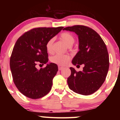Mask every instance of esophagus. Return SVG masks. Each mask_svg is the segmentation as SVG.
<instances>
[{
	"mask_svg": "<svg viewBox=\"0 0 120 120\" xmlns=\"http://www.w3.org/2000/svg\"><path fill=\"white\" fill-rule=\"evenodd\" d=\"M63 68H63V67H60V66H59V67H58V69H59V71H61Z\"/></svg>",
	"mask_w": 120,
	"mask_h": 120,
	"instance_id": "1",
	"label": "esophagus"
}]
</instances>
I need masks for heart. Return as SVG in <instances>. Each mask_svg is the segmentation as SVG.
I'll return each mask as SVG.
<instances>
[{"mask_svg":"<svg viewBox=\"0 0 120 120\" xmlns=\"http://www.w3.org/2000/svg\"><path fill=\"white\" fill-rule=\"evenodd\" d=\"M60 38L63 42L68 46H71L74 42V37L71 33L69 32H63L60 34ZM54 42V38H51L46 43V49L49 53L53 52V43ZM71 57L68 55L62 54H57L52 56L51 58V61L54 64L64 66L67 65Z\"/></svg>","mask_w":120,"mask_h":120,"instance_id":"heart-1","label":"heart"}]
</instances>
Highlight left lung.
<instances>
[{"instance_id": "8db88e82", "label": "left lung", "mask_w": 120, "mask_h": 120, "mask_svg": "<svg viewBox=\"0 0 120 120\" xmlns=\"http://www.w3.org/2000/svg\"><path fill=\"white\" fill-rule=\"evenodd\" d=\"M63 30L78 35L79 51L73 59L72 64L84 65L82 71L70 68L71 74L67 79L69 87L79 94H92L101 86L108 73L109 62L105 44L95 30L87 26L74 25Z\"/></svg>"}]
</instances>
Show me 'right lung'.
Here are the masks:
<instances>
[{
    "mask_svg": "<svg viewBox=\"0 0 120 120\" xmlns=\"http://www.w3.org/2000/svg\"><path fill=\"white\" fill-rule=\"evenodd\" d=\"M63 28H34L25 33L16 41L10 58V68L16 87L26 97L41 98L51 89L53 78L58 71L57 65L51 63L39 70L36 65L47 63V42Z\"/></svg>",
    "mask_w": 120,
    "mask_h": 120,
    "instance_id": "obj_1",
    "label": "right lung"
}]
</instances>
